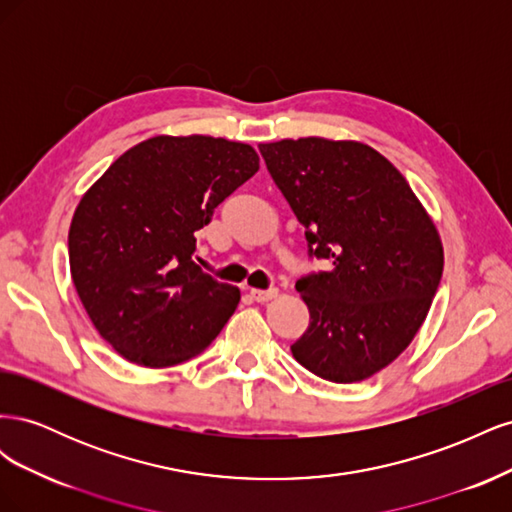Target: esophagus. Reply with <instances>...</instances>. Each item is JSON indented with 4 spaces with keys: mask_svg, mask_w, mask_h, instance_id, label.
Wrapping results in <instances>:
<instances>
[{
    "mask_svg": "<svg viewBox=\"0 0 512 512\" xmlns=\"http://www.w3.org/2000/svg\"><path fill=\"white\" fill-rule=\"evenodd\" d=\"M250 297H252L256 303H267V301H271V299L277 297V288H269V290L252 288V290H250Z\"/></svg>",
    "mask_w": 512,
    "mask_h": 512,
    "instance_id": "obj_1",
    "label": "esophagus"
}]
</instances>
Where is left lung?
<instances>
[{
  "label": "left lung",
  "instance_id": "left-lung-1",
  "mask_svg": "<svg viewBox=\"0 0 512 512\" xmlns=\"http://www.w3.org/2000/svg\"><path fill=\"white\" fill-rule=\"evenodd\" d=\"M277 188L329 271L301 277L307 331L290 346L312 374L367 380L404 352L438 290L444 250L406 177L359 141L260 143Z\"/></svg>",
  "mask_w": 512,
  "mask_h": 512
}]
</instances>
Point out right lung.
<instances>
[{"label":"right lung","mask_w":512,"mask_h":512,"mask_svg":"<svg viewBox=\"0 0 512 512\" xmlns=\"http://www.w3.org/2000/svg\"><path fill=\"white\" fill-rule=\"evenodd\" d=\"M252 145L160 134L119 156L76 205L68 254L76 294L123 359L160 369L220 335L241 292L192 260L194 232L260 168Z\"/></svg>","instance_id":"obj_1"}]
</instances>
